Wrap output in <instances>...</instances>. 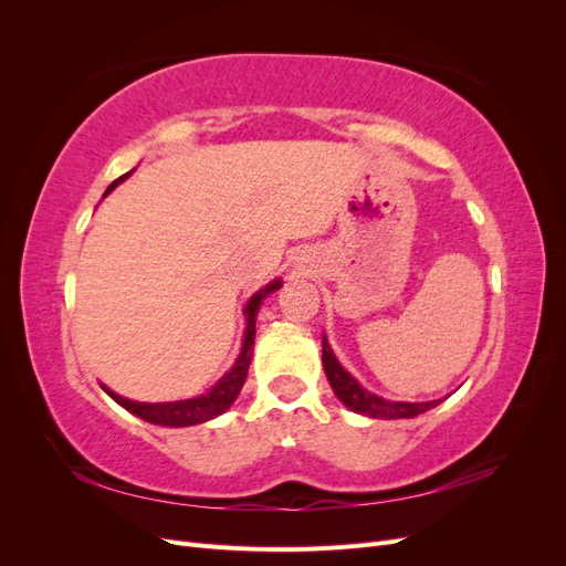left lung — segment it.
I'll list each match as a JSON object with an SVG mask.
<instances>
[{
	"label": "left lung",
	"instance_id": "left-lung-1",
	"mask_svg": "<svg viewBox=\"0 0 566 566\" xmlns=\"http://www.w3.org/2000/svg\"><path fill=\"white\" fill-rule=\"evenodd\" d=\"M323 370L328 375V382L335 391V397L345 403L354 413H361L368 418H382V420H399V418H416L424 410H430L434 406L441 403V399L434 401H389L378 397V394L368 391L366 387H361L352 373H347L342 368V364L337 361V356L333 354L328 339L323 335Z\"/></svg>",
	"mask_w": 566,
	"mask_h": 566
}]
</instances>
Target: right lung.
I'll list each match as a JSON object with an SVG mask.
<instances>
[{"label":"right lung","mask_w":566,"mask_h":566,"mask_svg":"<svg viewBox=\"0 0 566 566\" xmlns=\"http://www.w3.org/2000/svg\"><path fill=\"white\" fill-rule=\"evenodd\" d=\"M132 172L123 175L119 179H115L108 188L104 198L113 191L117 184H123ZM283 285L281 279H273L269 285H264L262 290H256V293L248 300L245 304V335H243V345H241V354H238L235 364L231 366V370L224 373V378H219L217 385L200 394V397L193 399H181V401H163V403H146V401H132L119 397L111 387L101 385L108 397L123 406L129 413H134L136 418H142L150 424H163V427H191V424H200V422H208L217 416L224 413V410L231 408V403L238 399V394L243 389V382L248 378V368L252 361V345H254V321L256 314H260V306L264 302L266 295H271L273 290H279Z\"/></svg>","instance_id":"obj_1"}]
</instances>
